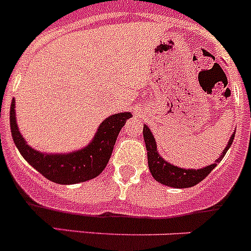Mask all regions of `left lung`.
Here are the masks:
<instances>
[{
    "label": "left lung",
    "mask_w": 251,
    "mask_h": 251,
    "mask_svg": "<svg viewBox=\"0 0 251 251\" xmlns=\"http://www.w3.org/2000/svg\"><path fill=\"white\" fill-rule=\"evenodd\" d=\"M234 135H235V132L230 135V139L227 142L226 147L222 151L220 157L213 164L199 168V169H194V168L187 169V168L176 167V165L167 162L160 155L157 149V142H155V138H154L153 133L149 129L148 126L144 124L143 138L147 148V155H148V167L151 176L157 181H159L160 184H163V185L176 188V189L194 187V185H197L198 183H201L204 178L208 176V174L217 167L218 163L222 162V159L224 158L226 151H229L231 143H233Z\"/></svg>",
    "instance_id": "left-lung-1"
}]
</instances>
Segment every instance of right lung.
Segmentation results:
<instances>
[{"mask_svg": "<svg viewBox=\"0 0 251 251\" xmlns=\"http://www.w3.org/2000/svg\"><path fill=\"white\" fill-rule=\"evenodd\" d=\"M15 108L13 100L10 110L11 133L21 155L48 180L64 185L82 183L100 176L109 162L117 137L124 123L133 117L130 112L112 114L100 124L92 141L83 148L70 153H45L32 148L22 137L18 129Z\"/></svg>", "mask_w": 251, "mask_h": 251, "instance_id": "right-lung-1", "label": "right lung"}]
</instances>
